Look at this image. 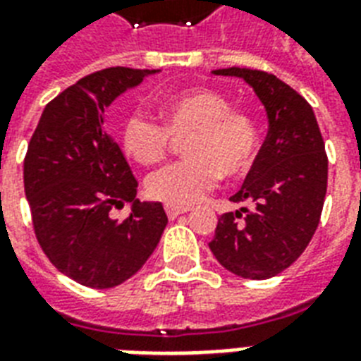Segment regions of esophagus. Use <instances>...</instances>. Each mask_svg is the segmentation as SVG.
I'll use <instances>...</instances> for the list:
<instances>
[{"instance_id":"esophagus-1","label":"esophagus","mask_w":361,"mask_h":361,"mask_svg":"<svg viewBox=\"0 0 361 361\" xmlns=\"http://www.w3.org/2000/svg\"><path fill=\"white\" fill-rule=\"evenodd\" d=\"M164 212L169 215V219H176L178 215L187 214L189 208H183V206H174V204H164Z\"/></svg>"}]
</instances>
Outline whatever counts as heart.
<instances>
[{
	"label": "heart",
	"instance_id": "1",
	"mask_svg": "<svg viewBox=\"0 0 361 361\" xmlns=\"http://www.w3.org/2000/svg\"><path fill=\"white\" fill-rule=\"evenodd\" d=\"M163 123L142 112L127 116L121 147L146 166L169 157L172 138L183 140L187 161L149 176L147 195L174 206H191L217 185L221 176L241 178L251 172L258 155V127L251 114L232 109L223 93L195 87L172 93L161 104Z\"/></svg>",
	"mask_w": 361,
	"mask_h": 361
}]
</instances>
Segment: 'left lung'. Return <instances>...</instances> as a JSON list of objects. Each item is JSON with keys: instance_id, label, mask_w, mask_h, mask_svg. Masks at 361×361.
Listing matches in <instances>:
<instances>
[{"instance_id": "1", "label": "left lung", "mask_w": 361, "mask_h": 361, "mask_svg": "<svg viewBox=\"0 0 361 361\" xmlns=\"http://www.w3.org/2000/svg\"><path fill=\"white\" fill-rule=\"evenodd\" d=\"M238 76L262 101L269 129L257 163L232 202L252 208L223 214L209 249L223 268L245 279H269L296 260L320 223L328 187V155L311 104L275 75L217 69Z\"/></svg>"}]
</instances>
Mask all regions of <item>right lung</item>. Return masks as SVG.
<instances>
[{
    "mask_svg": "<svg viewBox=\"0 0 361 361\" xmlns=\"http://www.w3.org/2000/svg\"><path fill=\"white\" fill-rule=\"evenodd\" d=\"M155 69L109 67L84 76L42 110L24 159V189L42 252L90 288H112L155 251L169 217L161 202H140L138 181L103 129L104 109ZM133 204L125 220L111 209Z\"/></svg>",
    "mask_w": 361,
    "mask_h": 361,
    "instance_id": "obj_1",
    "label": "right lung"
}]
</instances>
